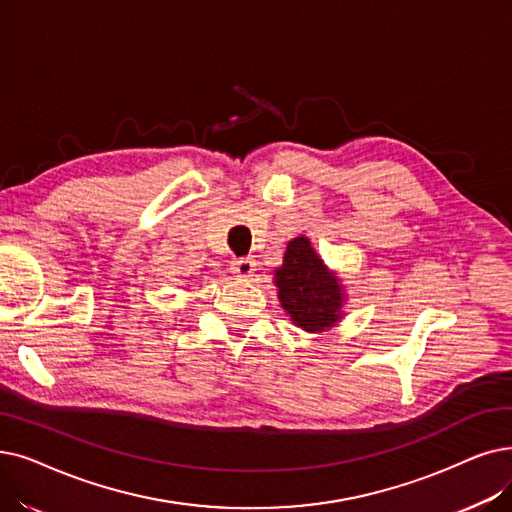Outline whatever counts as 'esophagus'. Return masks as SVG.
<instances>
[{
    "label": "esophagus",
    "mask_w": 512,
    "mask_h": 512,
    "mask_svg": "<svg viewBox=\"0 0 512 512\" xmlns=\"http://www.w3.org/2000/svg\"><path fill=\"white\" fill-rule=\"evenodd\" d=\"M255 259L253 257H240L232 263V272L238 276V278H249L253 276L255 272Z\"/></svg>",
    "instance_id": "obj_1"
}]
</instances>
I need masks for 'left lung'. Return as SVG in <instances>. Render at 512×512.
<instances>
[{
    "instance_id": "8db88e82",
    "label": "left lung",
    "mask_w": 512,
    "mask_h": 512,
    "mask_svg": "<svg viewBox=\"0 0 512 512\" xmlns=\"http://www.w3.org/2000/svg\"><path fill=\"white\" fill-rule=\"evenodd\" d=\"M278 297L286 314L307 332L339 322L343 293L307 238L288 242L282 268L276 270Z\"/></svg>"
}]
</instances>
